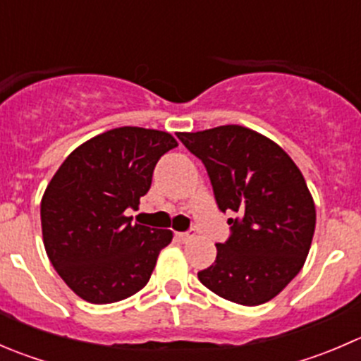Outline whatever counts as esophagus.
<instances>
[{
	"label": "esophagus",
	"instance_id": "34e87169",
	"mask_svg": "<svg viewBox=\"0 0 361 361\" xmlns=\"http://www.w3.org/2000/svg\"><path fill=\"white\" fill-rule=\"evenodd\" d=\"M194 235H195V232L194 231H188V232H178L176 234V239L180 243H188V241H192V239H194Z\"/></svg>",
	"mask_w": 361,
	"mask_h": 361
}]
</instances>
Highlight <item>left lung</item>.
Segmentation results:
<instances>
[{
    "mask_svg": "<svg viewBox=\"0 0 361 361\" xmlns=\"http://www.w3.org/2000/svg\"><path fill=\"white\" fill-rule=\"evenodd\" d=\"M202 160L231 238L216 245V260L199 281L225 300L260 305L300 272L316 227V207L290 155L264 134L243 126L178 133Z\"/></svg>",
    "mask_w": 361,
    "mask_h": 361,
    "instance_id": "1",
    "label": "left lung"
}]
</instances>
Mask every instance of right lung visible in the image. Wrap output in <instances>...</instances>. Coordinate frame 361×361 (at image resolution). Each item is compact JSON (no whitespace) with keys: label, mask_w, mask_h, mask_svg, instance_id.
<instances>
[{"label":"right lung","mask_w":361,"mask_h":361,"mask_svg":"<svg viewBox=\"0 0 361 361\" xmlns=\"http://www.w3.org/2000/svg\"><path fill=\"white\" fill-rule=\"evenodd\" d=\"M178 141L169 133L116 127L68 155L42 199L43 245L57 274L80 298L111 304L150 279L167 228L130 224L150 190L155 164Z\"/></svg>","instance_id":"right-lung-1"}]
</instances>
